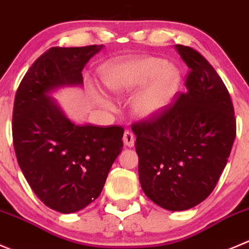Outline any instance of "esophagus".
<instances>
[{
  "label": "esophagus",
  "mask_w": 249,
  "mask_h": 249,
  "mask_svg": "<svg viewBox=\"0 0 249 249\" xmlns=\"http://www.w3.org/2000/svg\"><path fill=\"white\" fill-rule=\"evenodd\" d=\"M123 142H124L125 146L134 147L135 136H134V134H132V131H129V130H126V131L124 132V136H123Z\"/></svg>",
  "instance_id": "1"
}]
</instances>
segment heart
Instances as JSON below:
<instances>
[{"label": "heart", "mask_w": 249, "mask_h": 249, "mask_svg": "<svg viewBox=\"0 0 249 249\" xmlns=\"http://www.w3.org/2000/svg\"><path fill=\"white\" fill-rule=\"evenodd\" d=\"M180 71L159 57L120 59L103 71V83L115 95L141 88L131 98L132 113L142 119H154L165 112L180 86ZM103 105L110 103L101 98Z\"/></svg>", "instance_id": "obj_1"}]
</instances>
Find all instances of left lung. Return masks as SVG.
<instances>
[{
  "label": "left lung",
  "mask_w": 249,
  "mask_h": 249,
  "mask_svg": "<svg viewBox=\"0 0 249 249\" xmlns=\"http://www.w3.org/2000/svg\"><path fill=\"white\" fill-rule=\"evenodd\" d=\"M190 74L173 107L132 125L144 195L166 211L203 202L215 187L236 136L233 107L226 86L194 48L175 45Z\"/></svg>",
  "instance_id": "1"
}]
</instances>
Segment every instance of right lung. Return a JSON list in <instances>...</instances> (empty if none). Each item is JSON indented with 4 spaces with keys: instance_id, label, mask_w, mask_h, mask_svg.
Here are the masks:
<instances>
[{
    "instance_id": "add662e5",
    "label": "right lung",
    "mask_w": 249,
    "mask_h": 249,
    "mask_svg": "<svg viewBox=\"0 0 249 249\" xmlns=\"http://www.w3.org/2000/svg\"><path fill=\"white\" fill-rule=\"evenodd\" d=\"M102 48H50L26 71L14 100L19 166L41 202L63 214L81 211L100 196L123 149L122 126L75 124L51 97L59 89L83 86L81 71Z\"/></svg>"
}]
</instances>
